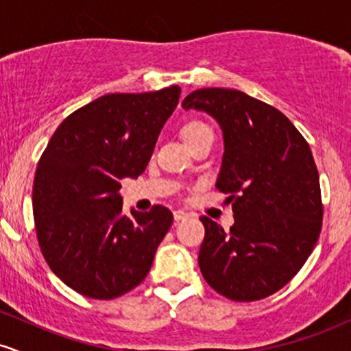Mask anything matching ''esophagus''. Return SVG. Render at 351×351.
Here are the masks:
<instances>
[{"instance_id": "34e87169", "label": "esophagus", "mask_w": 351, "mask_h": 351, "mask_svg": "<svg viewBox=\"0 0 351 351\" xmlns=\"http://www.w3.org/2000/svg\"><path fill=\"white\" fill-rule=\"evenodd\" d=\"M189 215L186 211H181V209H176V211H173V217H175V221H183L186 219Z\"/></svg>"}]
</instances>
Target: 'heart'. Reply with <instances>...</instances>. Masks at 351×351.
Returning <instances> with one entry per match:
<instances>
[{
    "label": "heart",
    "instance_id": "heart-1",
    "mask_svg": "<svg viewBox=\"0 0 351 351\" xmlns=\"http://www.w3.org/2000/svg\"><path fill=\"white\" fill-rule=\"evenodd\" d=\"M209 134H211V128H209L206 123L199 122V120L186 122L180 130L181 138H183V142L186 143V147H189V145H193L195 142H198L199 138H203V136H206Z\"/></svg>",
    "mask_w": 351,
    "mask_h": 351
}]
</instances>
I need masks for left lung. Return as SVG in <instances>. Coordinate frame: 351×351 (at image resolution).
I'll return each instance as SVG.
<instances>
[{"mask_svg":"<svg viewBox=\"0 0 351 351\" xmlns=\"http://www.w3.org/2000/svg\"><path fill=\"white\" fill-rule=\"evenodd\" d=\"M181 107L219 125L224 155L216 186L234 213L229 231L201 217V274L231 300L272 295L300 271L320 236L324 208L308 143L282 112L236 88H199Z\"/></svg>","mask_w":351,"mask_h":351,"instance_id":"1","label":"left lung"}]
</instances>
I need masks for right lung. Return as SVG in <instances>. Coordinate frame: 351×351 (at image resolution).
<instances>
[{"mask_svg": "<svg viewBox=\"0 0 351 351\" xmlns=\"http://www.w3.org/2000/svg\"><path fill=\"white\" fill-rule=\"evenodd\" d=\"M181 94H108L64 119L36 168L33 211L51 271L75 292L108 300L147 277L173 223L168 208L122 215L120 180L142 175Z\"/></svg>", "mask_w": 351, "mask_h": 351, "instance_id": "obj_1", "label": "right lung"}]
</instances>
